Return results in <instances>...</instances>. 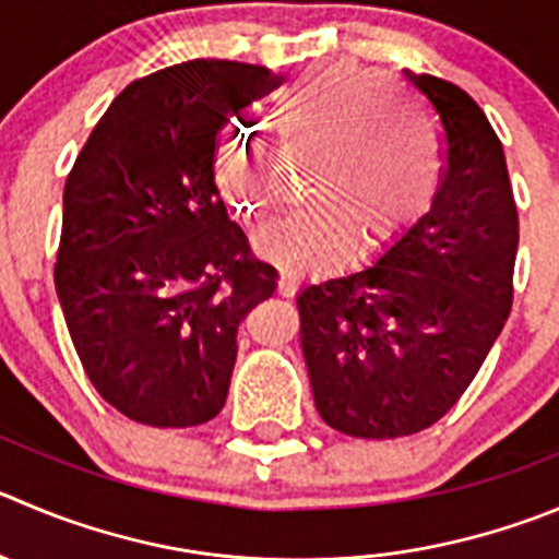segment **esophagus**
I'll return each mask as SVG.
<instances>
[{
    "label": "esophagus",
    "instance_id": "34e87169",
    "mask_svg": "<svg viewBox=\"0 0 559 559\" xmlns=\"http://www.w3.org/2000/svg\"><path fill=\"white\" fill-rule=\"evenodd\" d=\"M295 292H297V275L281 273L278 275V295L281 297H292Z\"/></svg>",
    "mask_w": 559,
    "mask_h": 559
}]
</instances>
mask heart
<instances>
[{
  "label": "heart",
  "mask_w": 559,
  "mask_h": 559,
  "mask_svg": "<svg viewBox=\"0 0 559 559\" xmlns=\"http://www.w3.org/2000/svg\"><path fill=\"white\" fill-rule=\"evenodd\" d=\"M389 80L358 66L311 71L275 96L273 115L292 145H314L306 174L311 198L295 215L253 237L259 259L289 273L333 267L358 242L378 250L408 231L432 206L444 154L425 112ZM215 181L237 215L262 217L273 206L267 151L250 134L217 145Z\"/></svg>",
  "instance_id": "obj_1"
}]
</instances>
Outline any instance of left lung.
Segmentation results:
<instances>
[{"label":"left lung","instance_id":"obj_1","mask_svg":"<svg viewBox=\"0 0 559 559\" xmlns=\"http://www.w3.org/2000/svg\"><path fill=\"white\" fill-rule=\"evenodd\" d=\"M403 74L444 134L430 212L378 262L297 295L317 411L356 438L436 425L479 372L513 306L519 212L502 143L466 91Z\"/></svg>","mask_w":559,"mask_h":559}]
</instances>
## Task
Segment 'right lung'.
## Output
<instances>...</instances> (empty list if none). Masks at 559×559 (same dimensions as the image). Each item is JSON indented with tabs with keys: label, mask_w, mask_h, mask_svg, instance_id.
Instances as JSON below:
<instances>
[{
	"label": "right lung",
	"mask_w": 559,
	"mask_h": 559,
	"mask_svg": "<svg viewBox=\"0 0 559 559\" xmlns=\"http://www.w3.org/2000/svg\"><path fill=\"white\" fill-rule=\"evenodd\" d=\"M275 82L231 60L134 80L66 179L57 297L91 383L140 425L215 419L239 322L275 292L215 185L223 127Z\"/></svg>",
	"instance_id": "right-lung-1"
}]
</instances>
